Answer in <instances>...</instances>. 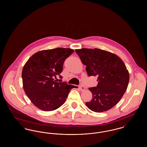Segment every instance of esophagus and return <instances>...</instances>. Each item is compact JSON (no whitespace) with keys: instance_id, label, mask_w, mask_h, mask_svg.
<instances>
[{"instance_id":"obj_1","label":"esophagus","mask_w":147,"mask_h":147,"mask_svg":"<svg viewBox=\"0 0 147 147\" xmlns=\"http://www.w3.org/2000/svg\"><path fill=\"white\" fill-rule=\"evenodd\" d=\"M79 89H80V90L81 91H84L85 88V86H84V85H82L79 86Z\"/></svg>"}]
</instances>
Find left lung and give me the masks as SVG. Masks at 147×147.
I'll use <instances>...</instances> for the list:
<instances>
[{
    "instance_id": "8db88e82",
    "label": "left lung",
    "mask_w": 147,
    "mask_h": 147,
    "mask_svg": "<svg viewBox=\"0 0 147 147\" xmlns=\"http://www.w3.org/2000/svg\"><path fill=\"white\" fill-rule=\"evenodd\" d=\"M86 65L89 76H97L98 85L89 88L92 99L85 105L91 111L102 112L116 105L126 92L129 80L123 61L109 51L94 49L75 50Z\"/></svg>"
}]
</instances>
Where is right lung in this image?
Returning <instances> with one entry per match:
<instances>
[{
    "label": "right lung",
    "instance_id": "right-lung-1",
    "mask_svg": "<svg viewBox=\"0 0 147 147\" xmlns=\"http://www.w3.org/2000/svg\"><path fill=\"white\" fill-rule=\"evenodd\" d=\"M74 50L56 48L38 51L25 64L22 71L23 88L31 102L38 109L53 111L65 102L75 86L58 83L53 79L63 70L64 61Z\"/></svg>",
    "mask_w": 147,
    "mask_h": 147
}]
</instances>
